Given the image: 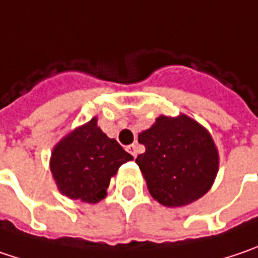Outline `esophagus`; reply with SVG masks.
I'll return each mask as SVG.
<instances>
[{"mask_svg": "<svg viewBox=\"0 0 258 258\" xmlns=\"http://www.w3.org/2000/svg\"><path fill=\"white\" fill-rule=\"evenodd\" d=\"M127 150L131 153L133 158H137V153H139V146H137V144H131V146L127 147Z\"/></svg>", "mask_w": 258, "mask_h": 258, "instance_id": "34e87169", "label": "esophagus"}]
</instances>
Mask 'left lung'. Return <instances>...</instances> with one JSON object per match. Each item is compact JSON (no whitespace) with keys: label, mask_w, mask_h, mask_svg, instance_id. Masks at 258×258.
Segmentation results:
<instances>
[{"label":"left lung","mask_w":258,"mask_h":258,"mask_svg":"<svg viewBox=\"0 0 258 258\" xmlns=\"http://www.w3.org/2000/svg\"><path fill=\"white\" fill-rule=\"evenodd\" d=\"M139 143L146 152L136 162L149 192L160 205H189L210 189L219 166L218 150L210 134L194 119L162 115L139 134Z\"/></svg>","instance_id":"1"}]
</instances>
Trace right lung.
Instances as JSON below:
<instances>
[{"instance_id":"obj_1","label":"right lung","mask_w":258,"mask_h":258,"mask_svg":"<svg viewBox=\"0 0 258 258\" xmlns=\"http://www.w3.org/2000/svg\"><path fill=\"white\" fill-rule=\"evenodd\" d=\"M133 159L116 140L109 139L93 118L55 146L51 171L59 191L73 200L98 203L118 168Z\"/></svg>"}]
</instances>
